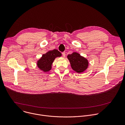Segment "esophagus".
Here are the masks:
<instances>
[{"instance_id":"1","label":"esophagus","mask_w":125,"mask_h":125,"mask_svg":"<svg viewBox=\"0 0 125 125\" xmlns=\"http://www.w3.org/2000/svg\"><path fill=\"white\" fill-rule=\"evenodd\" d=\"M62 55L63 56V57H65V55H66V53H65V52H62Z\"/></svg>"}]
</instances>
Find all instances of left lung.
Listing matches in <instances>:
<instances>
[{
    "label": "left lung",
    "mask_w": 125,
    "mask_h": 125,
    "mask_svg": "<svg viewBox=\"0 0 125 125\" xmlns=\"http://www.w3.org/2000/svg\"><path fill=\"white\" fill-rule=\"evenodd\" d=\"M67 58L70 61L72 69L78 73L84 72L88 65V60L76 52L68 54Z\"/></svg>",
    "instance_id": "8db88e82"
}]
</instances>
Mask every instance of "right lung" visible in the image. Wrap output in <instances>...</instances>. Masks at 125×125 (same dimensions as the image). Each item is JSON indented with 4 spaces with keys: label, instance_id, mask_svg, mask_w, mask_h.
<instances>
[{
    "label": "right lung",
    "instance_id": "add662e5",
    "mask_svg": "<svg viewBox=\"0 0 125 125\" xmlns=\"http://www.w3.org/2000/svg\"><path fill=\"white\" fill-rule=\"evenodd\" d=\"M61 56V53L57 50L50 51L43 54L42 58L38 61V67L44 72H49L52 68V64L55 58Z\"/></svg>",
    "mask_w": 125,
    "mask_h": 125
}]
</instances>
